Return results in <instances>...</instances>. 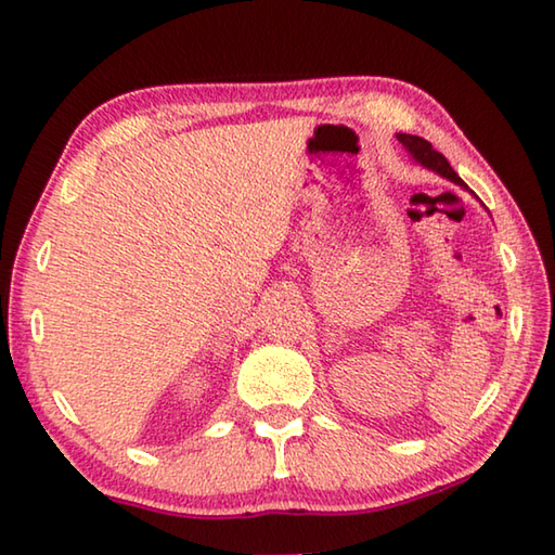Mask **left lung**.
<instances>
[{
    "label": "left lung",
    "instance_id": "1",
    "mask_svg": "<svg viewBox=\"0 0 555 555\" xmlns=\"http://www.w3.org/2000/svg\"><path fill=\"white\" fill-rule=\"evenodd\" d=\"M396 138L400 140V143H403V147L410 152L412 159L420 162L422 167H427V169L436 171L439 176H443V179L467 188V185L463 183V179H460V176L453 171L451 164H448V159L441 155V152H436V150L431 147L429 140H424V138H420V135H408V133H398Z\"/></svg>",
    "mask_w": 555,
    "mask_h": 555
}]
</instances>
